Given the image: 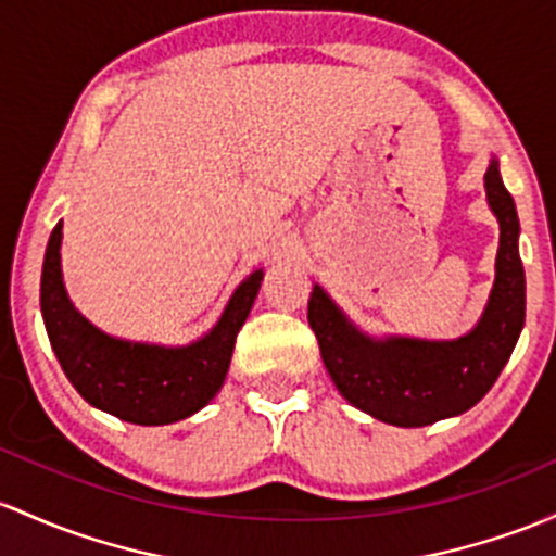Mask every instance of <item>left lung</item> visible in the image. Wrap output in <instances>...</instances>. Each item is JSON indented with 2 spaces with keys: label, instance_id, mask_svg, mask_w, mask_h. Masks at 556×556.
<instances>
[{
  "label": "left lung",
  "instance_id": "1",
  "mask_svg": "<svg viewBox=\"0 0 556 556\" xmlns=\"http://www.w3.org/2000/svg\"><path fill=\"white\" fill-rule=\"evenodd\" d=\"M488 203L498 216L496 285L480 325L454 343L390 338L369 340L316 285L308 301V325L321 358L345 401L382 422L422 427L454 417L491 390L515 351L526 325V271L517 250L515 200L506 192L498 163L485 174Z\"/></svg>",
  "mask_w": 556,
  "mask_h": 556
}]
</instances>
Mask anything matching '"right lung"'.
Returning a JSON list of instances; mask_svg holds the SVG:
<instances>
[{"label": "right lung", "mask_w": 556, "mask_h": 556, "mask_svg": "<svg viewBox=\"0 0 556 556\" xmlns=\"http://www.w3.org/2000/svg\"><path fill=\"white\" fill-rule=\"evenodd\" d=\"M63 222L52 229L41 268V314L47 334L73 388L102 412L134 425H168L203 408L227 377L231 351L264 271H253L231 295L222 321L198 343L161 348L102 334L71 306L60 274Z\"/></svg>", "instance_id": "add662e5"}]
</instances>
